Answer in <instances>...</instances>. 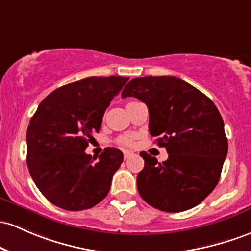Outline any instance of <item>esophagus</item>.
I'll return each mask as SVG.
<instances>
[{
	"label": "esophagus",
	"instance_id": "34e87169",
	"mask_svg": "<svg viewBox=\"0 0 251 251\" xmlns=\"http://www.w3.org/2000/svg\"><path fill=\"white\" fill-rule=\"evenodd\" d=\"M132 156H133V152H132V151H127V150L124 151V158L125 159H128Z\"/></svg>",
	"mask_w": 251,
	"mask_h": 251
}]
</instances>
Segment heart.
<instances>
[{"instance_id": "1", "label": "heart", "mask_w": 251, "mask_h": 251, "mask_svg": "<svg viewBox=\"0 0 251 251\" xmlns=\"http://www.w3.org/2000/svg\"><path fill=\"white\" fill-rule=\"evenodd\" d=\"M119 143L121 145H125V147H131L133 144V139L130 136H123L119 138Z\"/></svg>"}]
</instances>
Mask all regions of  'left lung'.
Segmentation results:
<instances>
[{"label": "left lung", "instance_id": "8db88e82", "mask_svg": "<svg viewBox=\"0 0 251 251\" xmlns=\"http://www.w3.org/2000/svg\"><path fill=\"white\" fill-rule=\"evenodd\" d=\"M121 96L147 104L150 134L168 152L162 163L140 152L144 168L137 176V188L143 200L164 212L199 205L218 183L227 155L224 121L216 104L173 76L133 78Z\"/></svg>", "mask_w": 251, "mask_h": 251}]
</instances>
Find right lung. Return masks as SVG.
I'll return each mask as SVG.
<instances>
[{
    "label": "right lung",
    "mask_w": 251,
    "mask_h": 251,
    "mask_svg": "<svg viewBox=\"0 0 251 251\" xmlns=\"http://www.w3.org/2000/svg\"><path fill=\"white\" fill-rule=\"evenodd\" d=\"M127 81L120 76L88 77L58 88L38 106L27 128V166L35 186L53 205L88 210L108 194L123 152L106 148L96 159L84 150Z\"/></svg>",
    "instance_id": "right-lung-1"
}]
</instances>
